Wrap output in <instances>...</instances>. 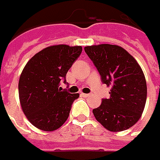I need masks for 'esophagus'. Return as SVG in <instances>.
I'll use <instances>...</instances> for the list:
<instances>
[{"label":"esophagus","instance_id":"34e87169","mask_svg":"<svg viewBox=\"0 0 160 160\" xmlns=\"http://www.w3.org/2000/svg\"><path fill=\"white\" fill-rule=\"evenodd\" d=\"M82 96H84V97H89V96H90V94H84V93H82L81 94Z\"/></svg>","mask_w":160,"mask_h":160}]
</instances>
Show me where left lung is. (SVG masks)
<instances>
[{
	"label": "left lung",
	"instance_id": "left-lung-1",
	"mask_svg": "<svg viewBox=\"0 0 160 160\" xmlns=\"http://www.w3.org/2000/svg\"><path fill=\"white\" fill-rule=\"evenodd\" d=\"M86 54L101 75L102 83L110 87V97L93 109L96 121L111 132L134 125L143 113L147 101V82L140 64L125 49L102 44L84 47Z\"/></svg>",
	"mask_w": 160,
	"mask_h": 160
}]
</instances>
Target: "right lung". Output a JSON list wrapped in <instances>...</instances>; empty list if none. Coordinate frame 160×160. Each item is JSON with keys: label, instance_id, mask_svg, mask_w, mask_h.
Wrapping results in <instances>:
<instances>
[{"label": "right lung", "instance_id": "1", "mask_svg": "<svg viewBox=\"0 0 160 160\" xmlns=\"http://www.w3.org/2000/svg\"><path fill=\"white\" fill-rule=\"evenodd\" d=\"M82 46H48L28 61L19 80V97L28 121L37 128L52 132L69 117L79 94L58 89L60 81L82 52Z\"/></svg>", "mask_w": 160, "mask_h": 160}]
</instances>
